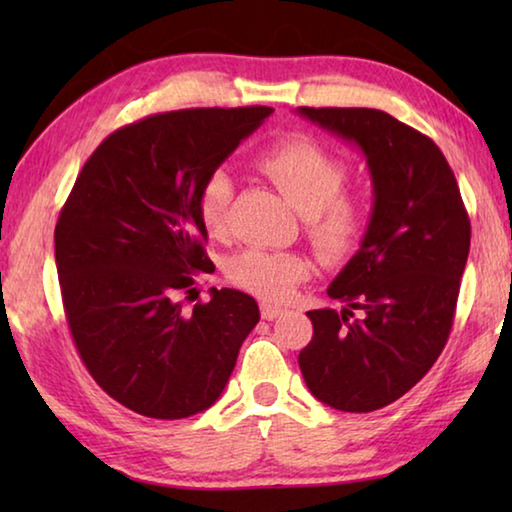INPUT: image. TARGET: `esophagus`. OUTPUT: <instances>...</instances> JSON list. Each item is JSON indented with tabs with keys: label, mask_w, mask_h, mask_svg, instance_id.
Listing matches in <instances>:
<instances>
[{
	"label": "esophagus",
	"mask_w": 512,
	"mask_h": 512,
	"mask_svg": "<svg viewBox=\"0 0 512 512\" xmlns=\"http://www.w3.org/2000/svg\"><path fill=\"white\" fill-rule=\"evenodd\" d=\"M259 309H262V318L264 320H275L284 311L282 307L271 305V302H262V307H259Z\"/></svg>",
	"instance_id": "34e87169"
}]
</instances>
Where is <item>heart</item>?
<instances>
[{"mask_svg": "<svg viewBox=\"0 0 512 512\" xmlns=\"http://www.w3.org/2000/svg\"><path fill=\"white\" fill-rule=\"evenodd\" d=\"M268 180L305 216L311 244L325 259H345L361 246L368 230V207L359 196L343 192L348 164L309 137H289L259 158ZM235 194V180L214 169L198 189V219L212 237H221ZM309 273V262L296 253L250 248L232 257L228 277L237 287L266 302L289 300Z\"/></svg>", "mask_w": 512, "mask_h": 512, "instance_id": "obj_1", "label": "heart"}]
</instances>
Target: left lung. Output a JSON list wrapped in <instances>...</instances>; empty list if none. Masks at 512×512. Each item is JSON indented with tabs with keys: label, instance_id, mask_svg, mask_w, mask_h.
Returning a JSON list of instances; mask_svg holds the SVG:
<instances>
[{
	"label": "left lung",
	"instance_id": "left-lung-1",
	"mask_svg": "<svg viewBox=\"0 0 512 512\" xmlns=\"http://www.w3.org/2000/svg\"><path fill=\"white\" fill-rule=\"evenodd\" d=\"M298 112L359 146L375 194L361 248L327 289L345 307L307 311L314 336L298 363L316 400L336 411H377L409 393L445 348L470 216L452 167L427 135L384 110Z\"/></svg>",
	"mask_w": 512,
	"mask_h": 512
}]
</instances>
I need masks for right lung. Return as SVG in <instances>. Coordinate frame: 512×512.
<instances>
[{
    "label": "right lung",
    "mask_w": 512,
    "mask_h": 512,
    "mask_svg": "<svg viewBox=\"0 0 512 512\" xmlns=\"http://www.w3.org/2000/svg\"><path fill=\"white\" fill-rule=\"evenodd\" d=\"M271 112L189 108L119 128L60 210L56 268L76 350L112 400L146 418L210 409L259 323L255 298L237 289H212L192 314L180 298L214 268L198 189Z\"/></svg>",
    "instance_id": "obj_1"
}]
</instances>
